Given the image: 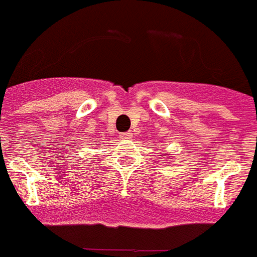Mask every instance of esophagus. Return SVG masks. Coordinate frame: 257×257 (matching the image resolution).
I'll return each mask as SVG.
<instances>
[{"label": "esophagus", "mask_w": 257, "mask_h": 257, "mask_svg": "<svg viewBox=\"0 0 257 257\" xmlns=\"http://www.w3.org/2000/svg\"><path fill=\"white\" fill-rule=\"evenodd\" d=\"M133 135L131 132H124V133H120V139H124V140H128V139H132Z\"/></svg>", "instance_id": "34e87169"}]
</instances>
